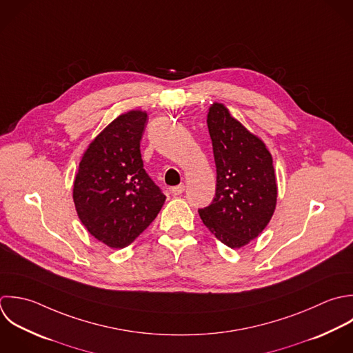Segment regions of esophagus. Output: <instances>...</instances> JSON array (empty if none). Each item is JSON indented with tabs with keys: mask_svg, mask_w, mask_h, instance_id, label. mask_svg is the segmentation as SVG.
<instances>
[{
	"mask_svg": "<svg viewBox=\"0 0 353 353\" xmlns=\"http://www.w3.org/2000/svg\"><path fill=\"white\" fill-rule=\"evenodd\" d=\"M184 190H185V185L184 184H179V185L172 187V194L173 195H181L184 192Z\"/></svg>",
	"mask_w": 353,
	"mask_h": 353,
	"instance_id": "esophagus-1",
	"label": "esophagus"
}]
</instances>
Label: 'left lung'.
<instances>
[{
	"instance_id": "8db88e82",
	"label": "left lung",
	"mask_w": 353,
	"mask_h": 353,
	"mask_svg": "<svg viewBox=\"0 0 353 353\" xmlns=\"http://www.w3.org/2000/svg\"><path fill=\"white\" fill-rule=\"evenodd\" d=\"M208 128L217 184L213 202L198 212L220 242L239 249L263 232L275 212L278 187L272 157L220 103L209 108Z\"/></svg>"
}]
</instances>
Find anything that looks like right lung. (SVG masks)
Masks as SVG:
<instances>
[{"mask_svg":"<svg viewBox=\"0 0 353 353\" xmlns=\"http://www.w3.org/2000/svg\"><path fill=\"white\" fill-rule=\"evenodd\" d=\"M147 114L114 119L85 151L72 198L81 223L114 249L129 246L158 216L166 196L144 170L140 140Z\"/></svg>","mask_w":353,"mask_h":353,"instance_id":"1","label":"right lung"}]
</instances>
